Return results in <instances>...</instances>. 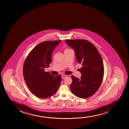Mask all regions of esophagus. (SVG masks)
Returning <instances> with one entry per match:
<instances>
[{"label":"esophagus","mask_w":129,"mask_h":129,"mask_svg":"<svg viewBox=\"0 0 129 129\" xmlns=\"http://www.w3.org/2000/svg\"><path fill=\"white\" fill-rule=\"evenodd\" d=\"M66 77H67V76L64 75H62L61 76V78H62V79H64Z\"/></svg>","instance_id":"34e87169"}]
</instances>
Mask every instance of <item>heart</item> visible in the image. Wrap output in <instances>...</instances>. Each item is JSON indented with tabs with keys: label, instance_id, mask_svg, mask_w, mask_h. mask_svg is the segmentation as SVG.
<instances>
[{
	"label": "heart",
	"instance_id": "1",
	"mask_svg": "<svg viewBox=\"0 0 129 129\" xmlns=\"http://www.w3.org/2000/svg\"><path fill=\"white\" fill-rule=\"evenodd\" d=\"M68 50H70V49H65V51Z\"/></svg>",
	"mask_w": 129,
	"mask_h": 129
}]
</instances>
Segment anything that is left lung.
<instances>
[{
	"instance_id": "8db88e82",
	"label": "left lung",
	"mask_w": 129,
	"mask_h": 129,
	"mask_svg": "<svg viewBox=\"0 0 129 129\" xmlns=\"http://www.w3.org/2000/svg\"><path fill=\"white\" fill-rule=\"evenodd\" d=\"M65 43L72 48L77 62L83 67L79 71L80 79L71 76V92L79 98L86 99L93 95L102 83L104 76L103 62L97 49L91 43L84 40H66Z\"/></svg>"
}]
</instances>
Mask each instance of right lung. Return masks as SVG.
I'll return each mask as SVG.
<instances>
[{
	"label": "right lung",
	"mask_w": 129,
	"mask_h": 129,
	"mask_svg": "<svg viewBox=\"0 0 129 129\" xmlns=\"http://www.w3.org/2000/svg\"><path fill=\"white\" fill-rule=\"evenodd\" d=\"M61 40L43 42L30 52L23 67L24 79L29 89L42 99L54 95L61 81V75L54 76L44 71L52 62V53Z\"/></svg>",
	"instance_id": "obj_1"
}]
</instances>
